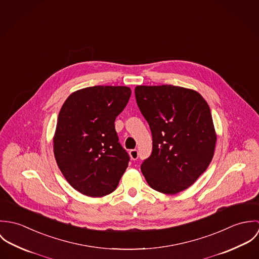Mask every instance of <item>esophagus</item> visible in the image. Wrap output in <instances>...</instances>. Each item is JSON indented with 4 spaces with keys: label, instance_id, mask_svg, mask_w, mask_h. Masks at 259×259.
I'll list each match as a JSON object with an SVG mask.
<instances>
[{
    "label": "esophagus",
    "instance_id": "34e87169",
    "mask_svg": "<svg viewBox=\"0 0 259 259\" xmlns=\"http://www.w3.org/2000/svg\"><path fill=\"white\" fill-rule=\"evenodd\" d=\"M130 156L133 160H137L139 157V150L138 149H131L130 150Z\"/></svg>",
    "mask_w": 259,
    "mask_h": 259
}]
</instances>
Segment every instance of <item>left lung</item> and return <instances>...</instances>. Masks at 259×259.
I'll use <instances>...</instances> for the list:
<instances>
[{
	"label": "left lung",
	"mask_w": 259,
	"mask_h": 259,
	"mask_svg": "<svg viewBox=\"0 0 259 259\" xmlns=\"http://www.w3.org/2000/svg\"><path fill=\"white\" fill-rule=\"evenodd\" d=\"M135 94L152 136L142 172L154 190L179 193L195 183L213 157L217 134L210 109L197 92L182 87L138 85Z\"/></svg>",
	"instance_id": "left-lung-1"
}]
</instances>
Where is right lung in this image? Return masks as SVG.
<instances>
[{
	"mask_svg": "<svg viewBox=\"0 0 259 259\" xmlns=\"http://www.w3.org/2000/svg\"><path fill=\"white\" fill-rule=\"evenodd\" d=\"M131 95L127 87H90L73 93L60 111L55 157L68 183L84 195L110 194L127 167L130 155L118 143L114 120Z\"/></svg>",
	"mask_w": 259,
	"mask_h": 259,
	"instance_id": "add662e5",
	"label": "right lung"
}]
</instances>
